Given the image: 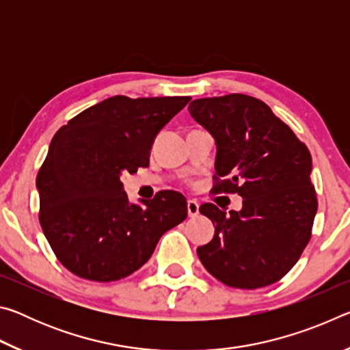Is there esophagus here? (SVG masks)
Segmentation results:
<instances>
[{
    "instance_id": "34e87169",
    "label": "esophagus",
    "mask_w": 350,
    "mask_h": 350,
    "mask_svg": "<svg viewBox=\"0 0 350 350\" xmlns=\"http://www.w3.org/2000/svg\"><path fill=\"white\" fill-rule=\"evenodd\" d=\"M187 210L189 217H196L199 215V204L194 199L187 200Z\"/></svg>"
}]
</instances>
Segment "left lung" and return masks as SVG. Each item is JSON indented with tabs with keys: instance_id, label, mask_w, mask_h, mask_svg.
<instances>
[{
	"instance_id": "8db88e82",
	"label": "left lung",
	"mask_w": 350,
	"mask_h": 350,
	"mask_svg": "<svg viewBox=\"0 0 350 350\" xmlns=\"http://www.w3.org/2000/svg\"><path fill=\"white\" fill-rule=\"evenodd\" d=\"M188 111L216 140L211 193L244 199L242 210L230 215L200 205L215 225V238L198 248L200 262L230 287L280 281L309 244L318 208L309 148L267 105L245 94L198 98Z\"/></svg>"
}]
</instances>
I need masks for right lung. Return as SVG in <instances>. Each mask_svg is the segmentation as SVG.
<instances>
[{
    "mask_svg": "<svg viewBox=\"0 0 350 350\" xmlns=\"http://www.w3.org/2000/svg\"><path fill=\"white\" fill-rule=\"evenodd\" d=\"M191 97L116 96L58 129L37 174L38 219L57 259L83 280L111 282L139 270L165 232L185 221L173 189L129 204L120 174L150 165L154 137Z\"/></svg>",
    "mask_w": 350,
    "mask_h": 350,
    "instance_id": "obj_1",
    "label": "right lung"
}]
</instances>
